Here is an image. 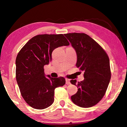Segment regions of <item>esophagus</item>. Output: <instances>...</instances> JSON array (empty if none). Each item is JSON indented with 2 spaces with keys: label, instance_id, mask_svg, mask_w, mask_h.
<instances>
[{
  "label": "esophagus",
  "instance_id": "esophagus-1",
  "mask_svg": "<svg viewBox=\"0 0 127 127\" xmlns=\"http://www.w3.org/2000/svg\"><path fill=\"white\" fill-rule=\"evenodd\" d=\"M65 80H66V85H70V82L69 79L66 78V79H65Z\"/></svg>",
  "mask_w": 127,
  "mask_h": 127
}]
</instances>
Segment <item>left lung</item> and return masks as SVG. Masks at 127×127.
Returning a JSON list of instances; mask_svg holds the SVG:
<instances>
[{
	"mask_svg": "<svg viewBox=\"0 0 127 127\" xmlns=\"http://www.w3.org/2000/svg\"><path fill=\"white\" fill-rule=\"evenodd\" d=\"M77 53L76 66L84 72V80L70 83L78 87V91L71 96L74 104L90 107L104 97L111 78L110 62L104 49L93 38L84 33L64 34Z\"/></svg>",
	"mask_w": 127,
	"mask_h": 127,
	"instance_id": "obj_1",
	"label": "left lung"
}]
</instances>
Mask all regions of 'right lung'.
<instances>
[{
  "mask_svg": "<svg viewBox=\"0 0 127 127\" xmlns=\"http://www.w3.org/2000/svg\"><path fill=\"white\" fill-rule=\"evenodd\" d=\"M69 45L63 34H42L31 38L19 51L16 60V77L21 95L36 109L47 108L54 100V90L63 86V77H45L44 66L51 61V54L59 46Z\"/></svg>",
  "mask_w": 127,
  "mask_h": 127,
  "instance_id": "1",
  "label": "right lung"
}]
</instances>
